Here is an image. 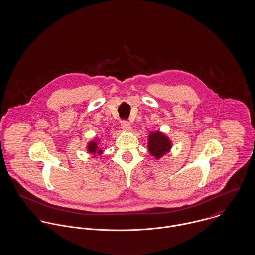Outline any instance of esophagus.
<instances>
[{
    "mask_svg": "<svg viewBox=\"0 0 255 255\" xmlns=\"http://www.w3.org/2000/svg\"><path fill=\"white\" fill-rule=\"evenodd\" d=\"M121 127H122V128H123L124 130H126V131H128V130H130V128H131L130 124H129L128 122H127V121H123V122L121 123Z\"/></svg>",
    "mask_w": 255,
    "mask_h": 255,
    "instance_id": "1",
    "label": "esophagus"
}]
</instances>
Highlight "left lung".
I'll return each instance as SVG.
<instances>
[{
	"label": "left lung",
	"instance_id": "left-lung-1",
	"mask_svg": "<svg viewBox=\"0 0 255 255\" xmlns=\"http://www.w3.org/2000/svg\"><path fill=\"white\" fill-rule=\"evenodd\" d=\"M172 142L168 136L160 131L150 132L148 136V151L157 160L170 152Z\"/></svg>",
	"mask_w": 255,
	"mask_h": 255
}]
</instances>
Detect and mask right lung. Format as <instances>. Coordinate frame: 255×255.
I'll return each instance as SVG.
<instances>
[{
  "label": "right lung",
  "mask_w": 255,
  "mask_h": 255,
  "mask_svg": "<svg viewBox=\"0 0 255 255\" xmlns=\"http://www.w3.org/2000/svg\"><path fill=\"white\" fill-rule=\"evenodd\" d=\"M87 151L91 154H102V150L99 149L98 147V139L97 140H93V141H90L87 145Z\"/></svg>",
  "instance_id": "add662e5"
}]
</instances>
